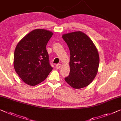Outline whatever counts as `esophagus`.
Returning a JSON list of instances; mask_svg holds the SVG:
<instances>
[{
  "instance_id": "1",
  "label": "esophagus",
  "mask_w": 121,
  "mask_h": 121,
  "mask_svg": "<svg viewBox=\"0 0 121 121\" xmlns=\"http://www.w3.org/2000/svg\"><path fill=\"white\" fill-rule=\"evenodd\" d=\"M55 67H56V69H60V68H61V64H57L56 65Z\"/></svg>"
}]
</instances>
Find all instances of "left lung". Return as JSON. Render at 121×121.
I'll use <instances>...</instances> for the list:
<instances>
[{
  "mask_svg": "<svg viewBox=\"0 0 121 121\" xmlns=\"http://www.w3.org/2000/svg\"><path fill=\"white\" fill-rule=\"evenodd\" d=\"M62 38L71 55L69 75L65 80L74 89L86 87L92 82L98 72V50L90 37L82 31L64 34Z\"/></svg>",
  "mask_w": 121,
  "mask_h": 121,
  "instance_id": "8db88e82",
  "label": "left lung"
}]
</instances>
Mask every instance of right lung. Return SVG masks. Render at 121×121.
Masks as SVG:
<instances>
[{
  "label": "right lung",
  "mask_w": 121,
  "mask_h": 121,
  "mask_svg": "<svg viewBox=\"0 0 121 121\" xmlns=\"http://www.w3.org/2000/svg\"><path fill=\"white\" fill-rule=\"evenodd\" d=\"M53 35L49 30L37 29L25 36L16 46L13 58L14 69L29 85L41 83L53 69L46 48Z\"/></svg>",
  "instance_id": "right-lung-1"
}]
</instances>
